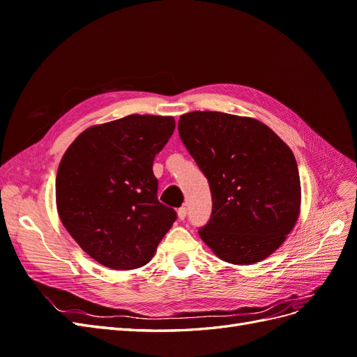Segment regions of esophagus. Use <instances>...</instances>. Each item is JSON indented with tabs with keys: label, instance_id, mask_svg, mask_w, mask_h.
Masks as SVG:
<instances>
[{
	"label": "esophagus",
	"instance_id": "1",
	"mask_svg": "<svg viewBox=\"0 0 357 357\" xmlns=\"http://www.w3.org/2000/svg\"><path fill=\"white\" fill-rule=\"evenodd\" d=\"M177 214H178V219L180 220H185L186 219V214H188V208L186 207H180L177 210Z\"/></svg>",
	"mask_w": 357,
	"mask_h": 357
}]
</instances>
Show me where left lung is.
I'll use <instances>...</instances> for the list:
<instances>
[{
    "label": "left lung",
    "instance_id": "obj_1",
    "mask_svg": "<svg viewBox=\"0 0 357 357\" xmlns=\"http://www.w3.org/2000/svg\"><path fill=\"white\" fill-rule=\"evenodd\" d=\"M178 134L208 178L213 211L199 236L222 261L252 265L295 228L301 180L290 147L253 117L220 112L180 116Z\"/></svg>",
    "mask_w": 357,
    "mask_h": 357
}]
</instances>
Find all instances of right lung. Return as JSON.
<instances>
[{
  "mask_svg": "<svg viewBox=\"0 0 357 357\" xmlns=\"http://www.w3.org/2000/svg\"><path fill=\"white\" fill-rule=\"evenodd\" d=\"M172 116L129 114L93 125L63 153L56 208L96 262L128 271L152 261L177 213L158 201L153 160L174 132Z\"/></svg>",
  "mask_w": 357,
  "mask_h": 357,
  "instance_id": "right-lung-1",
  "label": "right lung"
}]
</instances>
